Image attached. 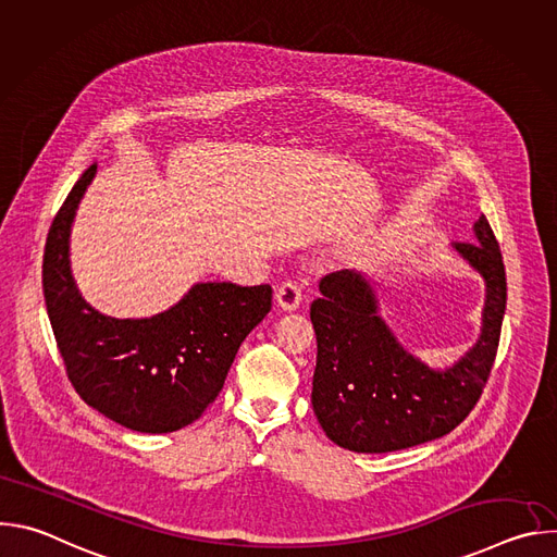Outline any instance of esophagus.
<instances>
[{
  "label": "esophagus",
  "instance_id": "esophagus-1",
  "mask_svg": "<svg viewBox=\"0 0 557 557\" xmlns=\"http://www.w3.org/2000/svg\"><path fill=\"white\" fill-rule=\"evenodd\" d=\"M275 299L284 310H295L301 304V286L297 282H284L280 284V288L275 290Z\"/></svg>",
  "mask_w": 557,
  "mask_h": 557
}]
</instances>
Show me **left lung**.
Listing matches in <instances>:
<instances>
[{
  "label": "left lung",
  "instance_id": "1",
  "mask_svg": "<svg viewBox=\"0 0 557 557\" xmlns=\"http://www.w3.org/2000/svg\"><path fill=\"white\" fill-rule=\"evenodd\" d=\"M473 235L479 245L451 247L485 280L483 329L475 346L445 370L425 366L396 342L361 273L344 269L322 277V295L310 304L317 335L310 401L339 447L361 454L414 447L449 434L479 404L498 352L507 277L485 215Z\"/></svg>",
  "mask_w": 557,
  "mask_h": 557
}]
</instances>
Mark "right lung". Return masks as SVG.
Instances as JSON below:
<instances>
[{
  "mask_svg": "<svg viewBox=\"0 0 557 557\" xmlns=\"http://www.w3.org/2000/svg\"><path fill=\"white\" fill-rule=\"evenodd\" d=\"M95 174L90 165L76 181L46 240L44 297L57 348L90 408L134 432H176L215 401L237 348L271 310L273 288L200 282L145 320L101 314L70 271V226Z\"/></svg>",
  "mask_w": 557,
  "mask_h": 557,
  "instance_id": "obj_1",
  "label": "right lung"
}]
</instances>
